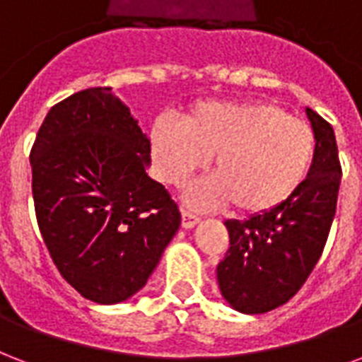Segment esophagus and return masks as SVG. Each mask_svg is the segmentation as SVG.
<instances>
[{"label": "esophagus", "instance_id": "34e87169", "mask_svg": "<svg viewBox=\"0 0 362 362\" xmlns=\"http://www.w3.org/2000/svg\"><path fill=\"white\" fill-rule=\"evenodd\" d=\"M201 218L197 216V214H193V212H189L187 209H182V226L186 228V230H189V228H193V226L199 224Z\"/></svg>", "mask_w": 362, "mask_h": 362}]
</instances>
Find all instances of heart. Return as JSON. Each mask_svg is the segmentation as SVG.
Returning a JSON list of instances; mask_svg holds the SVG:
<instances>
[{
  "label": "heart",
  "mask_w": 362,
  "mask_h": 362,
  "mask_svg": "<svg viewBox=\"0 0 362 362\" xmlns=\"http://www.w3.org/2000/svg\"><path fill=\"white\" fill-rule=\"evenodd\" d=\"M151 151L161 180L175 186L214 156V176L189 187L187 201H230L233 211L250 216L277 209L302 186L315 156V132L275 104L203 102L184 125L157 119Z\"/></svg>",
  "instance_id": "heart-1"
}]
</instances>
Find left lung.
<instances>
[{
    "label": "left lung",
    "mask_w": 362,
    "mask_h": 362,
    "mask_svg": "<svg viewBox=\"0 0 362 362\" xmlns=\"http://www.w3.org/2000/svg\"><path fill=\"white\" fill-rule=\"evenodd\" d=\"M315 132L310 173L291 199L247 220H226L230 248L216 267L226 302L266 313L296 294L322 255L336 214L341 167L332 125L305 107Z\"/></svg>",
    "instance_id": "obj_1"
}]
</instances>
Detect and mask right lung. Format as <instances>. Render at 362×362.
Wrapping results in <instances>:
<instances>
[{
	"label": "right lung",
	"instance_id": "add662e5",
	"mask_svg": "<svg viewBox=\"0 0 362 362\" xmlns=\"http://www.w3.org/2000/svg\"><path fill=\"white\" fill-rule=\"evenodd\" d=\"M150 140L112 87L49 110L30 151L35 218L60 275L96 303L125 302L148 283L180 228L151 180Z\"/></svg>",
	"mask_w": 362,
	"mask_h": 362
}]
</instances>
